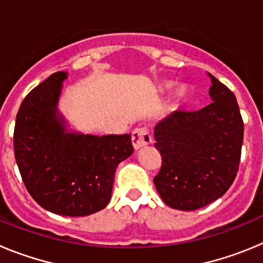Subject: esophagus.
<instances>
[{
  "mask_svg": "<svg viewBox=\"0 0 263 263\" xmlns=\"http://www.w3.org/2000/svg\"><path fill=\"white\" fill-rule=\"evenodd\" d=\"M152 134H150V132L146 127H138V129H136L132 133V142H133V146L136 150H139L143 146L152 143Z\"/></svg>",
  "mask_w": 263,
  "mask_h": 263,
  "instance_id": "34e87169",
  "label": "esophagus"
}]
</instances>
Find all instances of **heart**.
<instances>
[{"label":"heart","mask_w":263,"mask_h":263,"mask_svg":"<svg viewBox=\"0 0 263 263\" xmlns=\"http://www.w3.org/2000/svg\"><path fill=\"white\" fill-rule=\"evenodd\" d=\"M171 87H173V83H164L163 84V89H168ZM185 97H187V88L184 85H180L175 92V103H174V106H178L179 104L183 103Z\"/></svg>","instance_id":"1"}]
</instances>
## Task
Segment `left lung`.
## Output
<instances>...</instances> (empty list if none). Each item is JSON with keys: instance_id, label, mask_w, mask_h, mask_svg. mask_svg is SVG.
I'll return each mask as SVG.
<instances>
[{"instance_id": "obj_1", "label": "left lung", "mask_w": 263, "mask_h": 263, "mask_svg": "<svg viewBox=\"0 0 263 263\" xmlns=\"http://www.w3.org/2000/svg\"><path fill=\"white\" fill-rule=\"evenodd\" d=\"M211 78L212 103L196 111L175 110L154 129L162 167L154 178L164 204L195 211L217 200L240 164L243 122L233 92Z\"/></svg>"}]
</instances>
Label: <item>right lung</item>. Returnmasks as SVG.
<instances>
[{
    "label": "right lung",
    "instance_id": "1",
    "mask_svg": "<svg viewBox=\"0 0 263 263\" xmlns=\"http://www.w3.org/2000/svg\"><path fill=\"white\" fill-rule=\"evenodd\" d=\"M67 72H55L25 97L15 118L14 155L42 208L69 217L104 210L118 164L133 154L130 134L93 136L68 129L58 109Z\"/></svg>",
    "mask_w": 263,
    "mask_h": 263
}]
</instances>
